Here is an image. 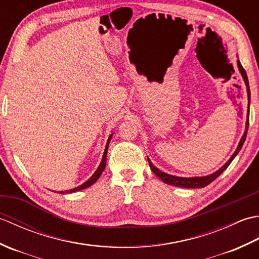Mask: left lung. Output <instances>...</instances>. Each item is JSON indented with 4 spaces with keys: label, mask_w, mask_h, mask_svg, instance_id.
I'll return each mask as SVG.
<instances>
[{
    "label": "left lung",
    "mask_w": 259,
    "mask_h": 259,
    "mask_svg": "<svg viewBox=\"0 0 259 259\" xmlns=\"http://www.w3.org/2000/svg\"><path fill=\"white\" fill-rule=\"evenodd\" d=\"M238 68H239V71L241 75H243L244 78V81L246 83V87H247V93H248V113H247V122H246V130H245V134L243 136V138H241L239 145L237 147V149H236V151L234 152V155L230 157L229 160L224 164V166L217 170L216 172H213L211 175L209 176H205V177H195V178H181V177H175V176H170L168 174H164L162 171H160V170L157 169L153 164L151 163V161L148 159V162H149V166L151 168V170L153 171V174H156L157 177L160 178L164 184L167 185H171V186H176V187H183V188H202V187H206L207 185H209L210 183H212V181L216 179L217 177H219L223 174V171H225V170L227 169V167L230 164V162H232L234 160V158L236 157V155L240 151L241 147H243L244 142L246 140V136H247V130H248V125H249V103H250V90H249V83H248V78H247V74H246V71L245 69L243 68V65L240 64L239 60H238Z\"/></svg>",
    "instance_id": "8db88e82"
}]
</instances>
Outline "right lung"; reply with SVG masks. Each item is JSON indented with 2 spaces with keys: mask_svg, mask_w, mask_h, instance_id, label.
Masks as SVG:
<instances>
[{
  "mask_svg": "<svg viewBox=\"0 0 259 259\" xmlns=\"http://www.w3.org/2000/svg\"><path fill=\"white\" fill-rule=\"evenodd\" d=\"M110 139H111V136H110L109 139H108V142H107L106 149H104V152H103V157H102V160H101L100 166L98 167V169L96 170V172L91 176V178L88 179L84 184H82L81 186L76 187V188H73V189H71V190H67L65 192H74V191H78V190H81V189H85V188H88V187L92 186V185L95 184L96 181L99 179V177H100L101 174L103 172L104 168H106V163H107V152H108V147H109ZM60 194H64V192H63V191H60Z\"/></svg>",
  "mask_w": 259,
  "mask_h": 259,
  "instance_id": "add662e5",
  "label": "right lung"
}]
</instances>
